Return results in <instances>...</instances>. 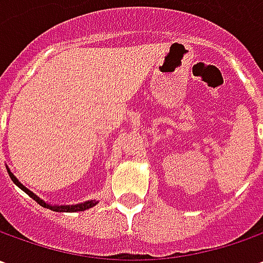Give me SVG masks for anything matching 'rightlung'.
<instances>
[{
	"instance_id": "add662e5",
	"label": "right lung",
	"mask_w": 263,
	"mask_h": 263,
	"mask_svg": "<svg viewBox=\"0 0 263 263\" xmlns=\"http://www.w3.org/2000/svg\"><path fill=\"white\" fill-rule=\"evenodd\" d=\"M7 171H8V176H10V178L13 180V183H14L15 186L20 187L23 192H25L26 195H29V196L32 197L33 200H36L41 206L44 208H48V209H51V211H54V212H80V211H86V209H89V208H93L98 203L96 200H86V202H83V203H77V205H49V203H46L45 200H42L41 197H37L33 193V192H30L27 187H25L17 178H15V176L10 171V168H7Z\"/></svg>"
}]
</instances>
